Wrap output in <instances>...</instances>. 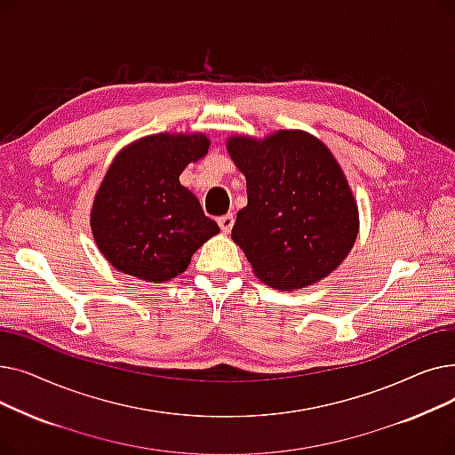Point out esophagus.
<instances>
[{
	"instance_id": "obj_1",
	"label": "esophagus",
	"mask_w": 455,
	"mask_h": 455,
	"mask_svg": "<svg viewBox=\"0 0 455 455\" xmlns=\"http://www.w3.org/2000/svg\"><path fill=\"white\" fill-rule=\"evenodd\" d=\"M218 225L221 227V230H223L225 234H228V232L232 230V227H234V215H232V213L221 215V218H218Z\"/></svg>"
}]
</instances>
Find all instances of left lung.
Masks as SVG:
<instances>
[{
  "mask_svg": "<svg viewBox=\"0 0 455 455\" xmlns=\"http://www.w3.org/2000/svg\"><path fill=\"white\" fill-rule=\"evenodd\" d=\"M227 151L247 180V206L232 240L252 273L293 291L336 271L360 232V213L336 156L306 131L282 129L264 140L232 134Z\"/></svg>",
  "mask_w": 455,
  "mask_h": 455,
  "instance_id": "obj_1",
  "label": "left lung"
}]
</instances>
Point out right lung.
Instances as JSON below:
<instances>
[{
	"label": "right lung",
	"instance_id": "right-lung-1",
	"mask_svg": "<svg viewBox=\"0 0 455 455\" xmlns=\"http://www.w3.org/2000/svg\"><path fill=\"white\" fill-rule=\"evenodd\" d=\"M208 148L203 132H162L114 156L90 212L93 242L110 266L164 283L184 273L194 252L220 232L179 180Z\"/></svg>",
	"mask_w": 455,
	"mask_h": 455
}]
</instances>
